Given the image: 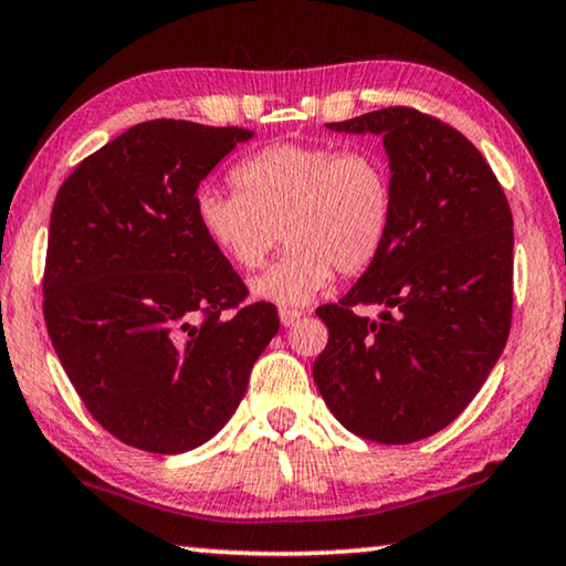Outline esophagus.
<instances>
[{
  "instance_id": "esophagus-1",
  "label": "esophagus",
  "mask_w": 566,
  "mask_h": 566,
  "mask_svg": "<svg viewBox=\"0 0 566 566\" xmlns=\"http://www.w3.org/2000/svg\"><path fill=\"white\" fill-rule=\"evenodd\" d=\"M277 316H281V324H283V326H293V324H296L298 318H301V311L281 308V314H277Z\"/></svg>"
}]
</instances>
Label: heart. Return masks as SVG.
<instances>
[{"mask_svg": "<svg viewBox=\"0 0 566 566\" xmlns=\"http://www.w3.org/2000/svg\"><path fill=\"white\" fill-rule=\"evenodd\" d=\"M235 191L203 188L196 219L207 240L242 270H255L277 248L289 252L255 277L252 296L306 306L334 270L357 275L385 250L392 227L390 170L370 150L277 143L234 168Z\"/></svg>", "mask_w": 566, "mask_h": 566, "instance_id": "heart-1", "label": "heart"}]
</instances>
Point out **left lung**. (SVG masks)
<instances>
[{
    "label": "left lung",
    "mask_w": 566,
    "mask_h": 566,
    "mask_svg": "<svg viewBox=\"0 0 566 566\" xmlns=\"http://www.w3.org/2000/svg\"><path fill=\"white\" fill-rule=\"evenodd\" d=\"M326 127L382 137L392 227L347 296L316 308L329 344L314 382L344 429L411 444L452 423L503 355L511 207L478 147L419 109L388 106ZM359 302H380L381 322L357 317Z\"/></svg>",
    "instance_id": "obj_1"
}]
</instances>
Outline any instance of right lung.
Returning a JSON list of instances; mask_svg holds the SVG:
<instances>
[{"label":"right lung","instance_id":"1","mask_svg":"<svg viewBox=\"0 0 566 566\" xmlns=\"http://www.w3.org/2000/svg\"><path fill=\"white\" fill-rule=\"evenodd\" d=\"M255 133L153 119L78 163L55 196L43 314L88 413L155 454L201 447L232 419L277 334L270 303L203 237L196 191Z\"/></svg>","mask_w":566,"mask_h":566}]
</instances>
